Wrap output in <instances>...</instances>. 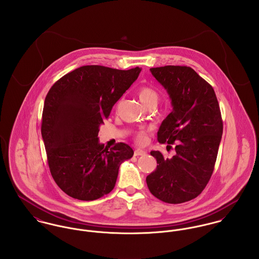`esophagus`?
<instances>
[{
  "label": "esophagus",
  "mask_w": 259,
  "mask_h": 259,
  "mask_svg": "<svg viewBox=\"0 0 259 259\" xmlns=\"http://www.w3.org/2000/svg\"><path fill=\"white\" fill-rule=\"evenodd\" d=\"M146 154H147V151H145V150H143V149H141V148H137V149L135 150V155H136V156L146 155Z\"/></svg>",
  "instance_id": "obj_1"
}]
</instances>
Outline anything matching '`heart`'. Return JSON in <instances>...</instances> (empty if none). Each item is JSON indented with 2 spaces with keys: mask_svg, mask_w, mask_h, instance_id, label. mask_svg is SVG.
Returning a JSON list of instances; mask_svg holds the SVG:
<instances>
[{
  "mask_svg": "<svg viewBox=\"0 0 259 259\" xmlns=\"http://www.w3.org/2000/svg\"><path fill=\"white\" fill-rule=\"evenodd\" d=\"M138 95H139V98L141 100V102L146 106L148 107V105L150 104H156L157 101H158V94L157 92L150 88L148 85H144V87H141L138 91ZM147 132L146 131H141L137 134L136 136V141L137 143L139 144H144L147 142Z\"/></svg>",
  "mask_w": 259,
  "mask_h": 259,
  "instance_id": "b5f03b06",
  "label": "heart"
}]
</instances>
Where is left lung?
I'll use <instances>...</instances> for the list:
<instances>
[{
  "instance_id": "left-lung-1",
  "label": "left lung",
  "mask_w": 259,
  "mask_h": 259,
  "mask_svg": "<svg viewBox=\"0 0 259 259\" xmlns=\"http://www.w3.org/2000/svg\"><path fill=\"white\" fill-rule=\"evenodd\" d=\"M151 74L166 90L172 111L162 120L157 141L178 142L172 157L158 150L156 169L147 177L148 189L167 203H183L195 198L208 184L214 169L223 123L212 87L185 66L151 68Z\"/></svg>"
}]
</instances>
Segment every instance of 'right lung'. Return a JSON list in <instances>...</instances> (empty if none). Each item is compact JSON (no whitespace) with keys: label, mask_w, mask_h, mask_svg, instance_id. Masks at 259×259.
Wrapping results in <instances>:
<instances>
[{"label":"right lung","mask_w":259,"mask_h":259,"mask_svg":"<svg viewBox=\"0 0 259 259\" xmlns=\"http://www.w3.org/2000/svg\"><path fill=\"white\" fill-rule=\"evenodd\" d=\"M142 69L83 66L65 74L49 91L41 137L51 175L71 197L95 200L113 189L121 162L134 155L123 143L105 148L100 126Z\"/></svg>","instance_id":"1"}]
</instances>
